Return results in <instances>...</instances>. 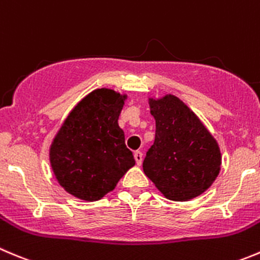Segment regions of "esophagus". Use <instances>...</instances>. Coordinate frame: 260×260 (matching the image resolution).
<instances>
[{
  "instance_id": "esophagus-1",
  "label": "esophagus",
  "mask_w": 260,
  "mask_h": 260,
  "mask_svg": "<svg viewBox=\"0 0 260 260\" xmlns=\"http://www.w3.org/2000/svg\"><path fill=\"white\" fill-rule=\"evenodd\" d=\"M135 160L137 165L142 164V152L141 151H135Z\"/></svg>"
}]
</instances>
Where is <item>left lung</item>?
<instances>
[{
  "label": "left lung",
  "instance_id": "left-lung-1",
  "mask_svg": "<svg viewBox=\"0 0 260 260\" xmlns=\"http://www.w3.org/2000/svg\"><path fill=\"white\" fill-rule=\"evenodd\" d=\"M150 108L156 132L143 160V171L168 200L184 202L198 197L220 173L217 142L174 95L150 99Z\"/></svg>",
  "mask_w": 260,
  "mask_h": 260
}]
</instances>
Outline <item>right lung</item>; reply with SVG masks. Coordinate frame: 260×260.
<instances>
[{
	"mask_svg": "<svg viewBox=\"0 0 260 260\" xmlns=\"http://www.w3.org/2000/svg\"><path fill=\"white\" fill-rule=\"evenodd\" d=\"M124 99L109 89L90 92L72 109L50 146L58 183L80 200H102L135 165L118 125Z\"/></svg>",
	"mask_w": 260,
	"mask_h": 260,
	"instance_id": "right-lung-1",
	"label": "right lung"
}]
</instances>
